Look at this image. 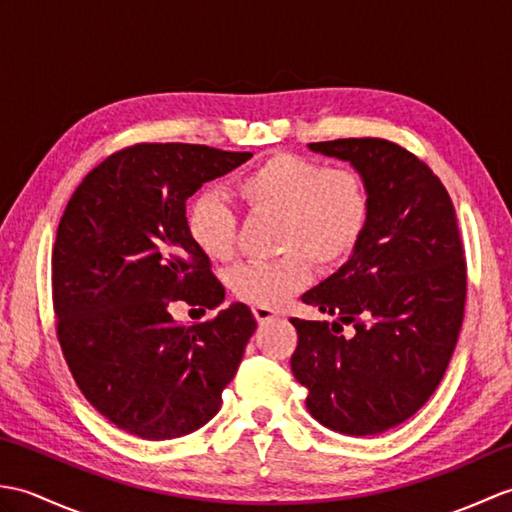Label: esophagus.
I'll return each mask as SVG.
<instances>
[{
  "instance_id": "34e87169",
  "label": "esophagus",
  "mask_w": 512,
  "mask_h": 512,
  "mask_svg": "<svg viewBox=\"0 0 512 512\" xmlns=\"http://www.w3.org/2000/svg\"><path fill=\"white\" fill-rule=\"evenodd\" d=\"M253 314H255L257 323H268L277 317V312L268 306H253Z\"/></svg>"
}]
</instances>
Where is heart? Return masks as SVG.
Listing matches in <instances>:
<instances>
[{
	"instance_id": "1",
	"label": "heart",
	"mask_w": 512,
	"mask_h": 512,
	"mask_svg": "<svg viewBox=\"0 0 512 512\" xmlns=\"http://www.w3.org/2000/svg\"><path fill=\"white\" fill-rule=\"evenodd\" d=\"M235 193L250 211L279 217L275 246L284 255L231 270V292L253 306L277 308L306 286L310 264L334 268L350 257L367 228L372 195L354 167L275 151L239 173ZM187 233L211 262L235 255L237 217L217 193H198L187 206Z\"/></svg>"
}]
</instances>
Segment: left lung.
<instances>
[{"label":"left lung","mask_w":512,"mask_h":512,"mask_svg":"<svg viewBox=\"0 0 512 512\" xmlns=\"http://www.w3.org/2000/svg\"><path fill=\"white\" fill-rule=\"evenodd\" d=\"M363 173L372 213L352 257L303 303L339 321L292 317V374L323 427L376 436L411 418L447 372L466 303V259L440 178L385 138L310 143ZM352 322L357 334L338 332Z\"/></svg>","instance_id":"1"}]
</instances>
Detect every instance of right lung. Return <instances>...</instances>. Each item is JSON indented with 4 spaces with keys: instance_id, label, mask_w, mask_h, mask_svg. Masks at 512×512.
I'll return each mask as SVG.
<instances>
[{
    "instance_id": "add662e5",
    "label": "right lung",
    "mask_w": 512,
    "mask_h": 512,
    "mask_svg": "<svg viewBox=\"0 0 512 512\" xmlns=\"http://www.w3.org/2000/svg\"><path fill=\"white\" fill-rule=\"evenodd\" d=\"M253 154L138 143L76 187L52 248L57 339L74 383L118 429L143 440L187 436L222 405L257 321L233 303L176 323L169 306L217 308L224 286L187 233V200Z\"/></svg>"
}]
</instances>
